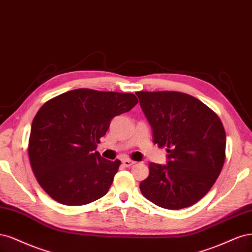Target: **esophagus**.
I'll list each match as a JSON object with an SVG mask.
<instances>
[{"label":"esophagus","mask_w":252,"mask_h":252,"mask_svg":"<svg viewBox=\"0 0 252 252\" xmlns=\"http://www.w3.org/2000/svg\"><path fill=\"white\" fill-rule=\"evenodd\" d=\"M123 163H124L125 166L129 167V166H132L133 164H135V162L132 161V160H129V159H125V160H123Z\"/></svg>","instance_id":"obj_1"}]
</instances>
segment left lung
I'll list each match as a JSON object with an SVG mask.
<instances>
[{
    "label": "left lung",
    "mask_w": 252,
    "mask_h": 252,
    "mask_svg": "<svg viewBox=\"0 0 252 252\" xmlns=\"http://www.w3.org/2000/svg\"><path fill=\"white\" fill-rule=\"evenodd\" d=\"M153 128L154 142L166 148L167 165L149 164L143 196L162 208L181 209L213 188L225 162L221 119L196 97L176 91L136 92Z\"/></svg>",
    "instance_id": "8db88e82"
}]
</instances>
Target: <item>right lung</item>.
Returning <instances> with one entry per match:
<instances>
[{
    "label": "right lung",
    "instance_id": "1",
    "mask_svg": "<svg viewBox=\"0 0 252 252\" xmlns=\"http://www.w3.org/2000/svg\"><path fill=\"white\" fill-rule=\"evenodd\" d=\"M132 93L76 89L46 101L31 125L28 156L38 184L63 205L103 197L121 162L96 152L111 120L137 104Z\"/></svg>",
    "mask_w": 252,
    "mask_h": 252
}]
</instances>
